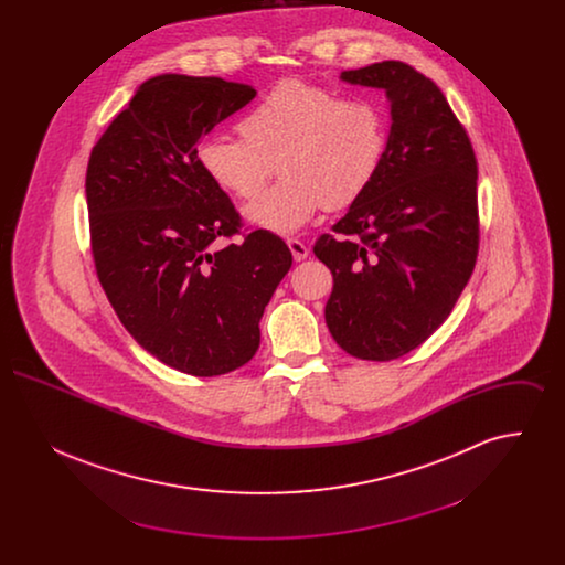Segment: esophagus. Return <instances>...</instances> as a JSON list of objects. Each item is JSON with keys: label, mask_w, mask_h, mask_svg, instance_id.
Listing matches in <instances>:
<instances>
[{"label": "esophagus", "mask_w": 565, "mask_h": 565, "mask_svg": "<svg viewBox=\"0 0 565 565\" xmlns=\"http://www.w3.org/2000/svg\"><path fill=\"white\" fill-rule=\"evenodd\" d=\"M288 247H290L296 263H300V260H305L309 256V247L300 242V239H288Z\"/></svg>", "instance_id": "1"}]
</instances>
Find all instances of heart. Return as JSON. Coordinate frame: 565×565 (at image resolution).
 <instances>
[{"instance_id": "obj_1", "label": "heart", "mask_w": 565, "mask_h": 565, "mask_svg": "<svg viewBox=\"0 0 565 565\" xmlns=\"http://www.w3.org/2000/svg\"><path fill=\"white\" fill-rule=\"evenodd\" d=\"M242 137L207 135L196 162L207 180L252 199L273 173L281 180L245 205L243 217L290 235L320 207L341 210L375 182L387 150V125L371 97H343L313 82L281 81L243 114Z\"/></svg>"}]
</instances>
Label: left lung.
<instances>
[{
    "label": "left lung",
    "mask_w": 565,
    "mask_h": 565,
    "mask_svg": "<svg viewBox=\"0 0 565 565\" xmlns=\"http://www.w3.org/2000/svg\"><path fill=\"white\" fill-rule=\"evenodd\" d=\"M341 78L383 88L392 127L375 182L313 254L334 281L326 302L332 339L360 360L385 362L449 318L475 270L479 167L443 90L408 63L381 61Z\"/></svg>",
    "instance_id": "8db88e82"
}]
</instances>
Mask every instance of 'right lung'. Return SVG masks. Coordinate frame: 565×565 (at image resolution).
I'll list each match as a JSON object with an SVG mask.
<instances>
[{"instance_id":"add662e5","label":"right lung","mask_w":565,"mask_h":565,"mask_svg":"<svg viewBox=\"0 0 565 565\" xmlns=\"http://www.w3.org/2000/svg\"><path fill=\"white\" fill-rule=\"evenodd\" d=\"M254 97L222 78H150L86 167L99 284L135 341L186 375H224L254 358L258 322L292 267L284 239L242 233L233 201L196 162L199 141ZM235 234L242 243L221 245Z\"/></svg>"}]
</instances>
